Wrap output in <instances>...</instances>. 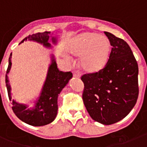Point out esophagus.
I'll use <instances>...</instances> for the list:
<instances>
[{"mask_svg":"<svg viewBox=\"0 0 147 147\" xmlns=\"http://www.w3.org/2000/svg\"><path fill=\"white\" fill-rule=\"evenodd\" d=\"M72 73H73V76L75 77V78H80V72H78V71L77 70H73V72H72Z\"/></svg>","mask_w":147,"mask_h":147,"instance_id":"obj_1","label":"esophagus"}]
</instances>
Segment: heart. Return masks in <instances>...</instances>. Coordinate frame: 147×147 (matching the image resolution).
Wrapping results in <instances>:
<instances>
[{"mask_svg": "<svg viewBox=\"0 0 147 147\" xmlns=\"http://www.w3.org/2000/svg\"><path fill=\"white\" fill-rule=\"evenodd\" d=\"M69 51L73 55H81L80 63L84 71L95 72L102 69L107 63L110 45L105 37L86 32L73 40Z\"/></svg>", "mask_w": 147, "mask_h": 147, "instance_id": "b5f03b06", "label": "heart"}]
</instances>
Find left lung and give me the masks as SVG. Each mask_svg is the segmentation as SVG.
Instances as JSON below:
<instances>
[{"label": "left lung", "instance_id": "obj_1", "mask_svg": "<svg viewBox=\"0 0 147 147\" xmlns=\"http://www.w3.org/2000/svg\"><path fill=\"white\" fill-rule=\"evenodd\" d=\"M112 45L109 60L100 71L81 77L82 100L92 119L109 125L124 119L139 95L138 64L128 44L105 32Z\"/></svg>", "mask_w": 147, "mask_h": 147}]
</instances>
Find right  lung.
<instances>
[{
  "instance_id": "obj_1",
  "label": "right lung",
  "mask_w": 147,
  "mask_h": 147,
  "mask_svg": "<svg viewBox=\"0 0 147 147\" xmlns=\"http://www.w3.org/2000/svg\"><path fill=\"white\" fill-rule=\"evenodd\" d=\"M50 32H38V33L30 35L20 42L24 40H34L43 44L46 47H50L48 40ZM53 42L55 43V38H52ZM11 55L10 53L8 66L5 75V84L9 100H11L10 96V87L8 78V73L11 67ZM72 78V73L71 72H62L57 68L55 60L53 56L52 63L50 65L47 72V78L42 87L39 99L35 103V108L32 109H27V105L19 104L14 100L12 101V109L15 115L21 121L26 124L35 127L44 126L51 123L55 119L57 114V97L58 94L65 87L69 80Z\"/></svg>"
}]
</instances>
